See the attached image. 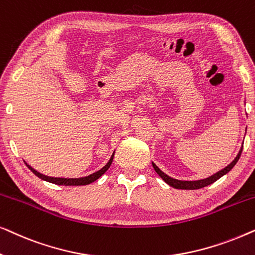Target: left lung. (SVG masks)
<instances>
[{
	"label": "left lung",
	"mask_w": 255,
	"mask_h": 255,
	"mask_svg": "<svg viewBox=\"0 0 255 255\" xmlns=\"http://www.w3.org/2000/svg\"><path fill=\"white\" fill-rule=\"evenodd\" d=\"M242 152H243V147L240 148V151L238 153V155L236 156V159L233 160V161L230 163L229 166H226L224 169L219 170L218 173L214 174V175L209 176L207 177V179H203V180H197V181H181V180H176V179H173V177H170L168 175H166L165 173L161 172L158 167H156L154 163H152L153 165V168H154V170L156 173L159 174V176L161 177V179L165 181V182L167 184H169L170 187L173 188H176V189H188V190H194V189H201V188L203 187H207L209 186V184L214 183L217 181L218 179H221V177L223 175H225V174H228L230 170H231L233 167H235V165L237 162H238V160L240 158V155H242Z\"/></svg>",
	"instance_id": "obj_1"
}]
</instances>
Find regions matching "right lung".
I'll list each match as a JSON object with an SVG mask.
<instances>
[{
	"mask_svg": "<svg viewBox=\"0 0 255 255\" xmlns=\"http://www.w3.org/2000/svg\"><path fill=\"white\" fill-rule=\"evenodd\" d=\"M115 154V153H114ZM114 154L111 155V158L109 161L106 166L103 167L102 169L97 170V172L90 174L88 176H85V177H79V179H65V177H51V176H46L44 175V174H40L39 172H37L36 169H33L32 167L29 166L26 163V166L29 167V169L32 172L34 175H37L39 179L44 180V181H47V182H51V183H54V184H60V186H86V184H89L94 182V181H96L99 177H101L103 175L104 173L107 172L108 168H109L111 162H113V159H114Z\"/></svg>",
	"mask_w": 255,
	"mask_h": 255,
	"instance_id": "add662e5",
	"label": "right lung"
}]
</instances>
